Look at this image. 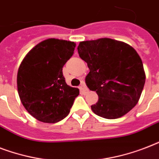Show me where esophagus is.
Masks as SVG:
<instances>
[{"instance_id":"esophagus-1","label":"esophagus","mask_w":159,"mask_h":159,"mask_svg":"<svg viewBox=\"0 0 159 159\" xmlns=\"http://www.w3.org/2000/svg\"><path fill=\"white\" fill-rule=\"evenodd\" d=\"M80 90L83 92H87V91H88L87 86L85 84V82H82V84H81V86H80Z\"/></svg>"}]
</instances>
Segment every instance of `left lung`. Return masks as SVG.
I'll use <instances>...</instances> for the list:
<instances>
[{"label":"left lung","mask_w":159,"mask_h":159,"mask_svg":"<svg viewBox=\"0 0 159 159\" xmlns=\"http://www.w3.org/2000/svg\"><path fill=\"white\" fill-rule=\"evenodd\" d=\"M80 57L90 72L86 84L98 95L92 111L106 119L125 116L136 106L145 83L143 62L129 44L109 38L80 42Z\"/></svg>","instance_id":"left-lung-1"}]
</instances>
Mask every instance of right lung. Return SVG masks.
<instances>
[{
  "label": "right lung",
  "mask_w": 159,
  "mask_h": 159,
  "mask_svg": "<svg viewBox=\"0 0 159 159\" xmlns=\"http://www.w3.org/2000/svg\"><path fill=\"white\" fill-rule=\"evenodd\" d=\"M76 43L48 39L30 50L17 72L21 103L34 118L53 124L69 114L79 89L68 86L62 67L72 57Z\"/></svg>",
  "instance_id": "obj_1"
}]
</instances>
